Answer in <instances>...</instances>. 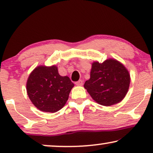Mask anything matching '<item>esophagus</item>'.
Masks as SVG:
<instances>
[{
    "label": "esophagus",
    "instance_id": "34e87169",
    "mask_svg": "<svg viewBox=\"0 0 153 153\" xmlns=\"http://www.w3.org/2000/svg\"><path fill=\"white\" fill-rule=\"evenodd\" d=\"M75 84H76V85H79V86H81V85H83V81L79 80L78 81H76V82L75 83Z\"/></svg>",
    "mask_w": 153,
    "mask_h": 153
}]
</instances>
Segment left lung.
<instances>
[{
    "label": "left lung",
    "instance_id": "left-lung-1",
    "mask_svg": "<svg viewBox=\"0 0 153 153\" xmlns=\"http://www.w3.org/2000/svg\"><path fill=\"white\" fill-rule=\"evenodd\" d=\"M130 75L122 63L108 59L92 64L91 78L84 83L92 98L103 106H111L122 101L128 91Z\"/></svg>",
    "mask_w": 153,
    "mask_h": 153
}]
</instances>
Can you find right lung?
Returning <instances> with one entry per match:
<instances>
[{"mask_svg": "<svg viewBox=\"0 0 153 153\" xmlns=\"http://www.w3.org/2000/svg\"><path fill=\"white\" fill-rule=\"evenodd\" d=\"M74 85L68 76L58 74L56 65H42L29 75L26 90L30 101L39 110L55 113L65 104Z\"/></svg>", "mask_w": 153, "mask_h": 153, "instance_id": "obj_1", "label": "right lung"}]
</instances>
